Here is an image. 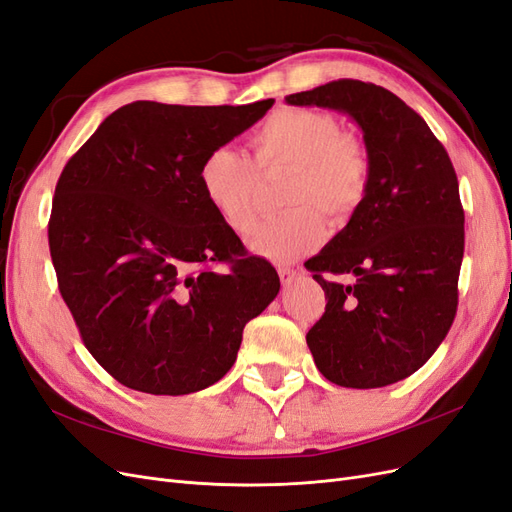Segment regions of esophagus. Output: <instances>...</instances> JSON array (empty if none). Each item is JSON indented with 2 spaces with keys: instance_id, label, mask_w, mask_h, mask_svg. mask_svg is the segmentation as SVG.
<instances>
[{
  "instance_id": "obj_1",
  "label": "esophagus",
  "mask_w": 512,
  "mask_h": 512,
  "mask_svg": "<svg viewBox=\"0 0 512 512\" xmlns=\"http://www.w3.org/2000/svg\"><path fill=\"white\" fill-rule=\"evenodd\" d=\"M277 273H280V280H282L284 286H290L299 277V271L290 269V267H280V269H277Z\"/></svg>"
}]
</instances>
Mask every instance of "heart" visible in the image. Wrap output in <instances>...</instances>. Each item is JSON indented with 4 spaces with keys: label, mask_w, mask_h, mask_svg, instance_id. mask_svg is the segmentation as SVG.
<instances>
[{
    "label": "heart",
    "mask_w": 512,
    "mask_h": 512,
    "mask_svg": "<svg viewBox=\"0 0 512 512\" xmlns=\"http://www.w3.org/2000/svg\"><path fill=\"white\" fill-rule=\"evenodd\" d=\"M250 149L252 160L232 147L209 151L198 168V188L230 230L247 235L256 222L258 175L290 170L284 205L292 209L262 222L250 237L262 258L297 260L324 239L322 213L339 224L363 205L369 153L327 111L280 108L252 134Z\"/></svg>",
    "instance_id": "obj_1"
}]
</instances>
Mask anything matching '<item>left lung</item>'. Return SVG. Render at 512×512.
<instances>
[{
	"mask_svg": "<svg viewBox=\"0 0 512 512\" xmlns=\"http://www.w3.org/2000/svg\"><path fill=\"white\" fill-rule=\"evenodd\" d=\"M286 102L350 115L371 162L363 205L305 262L327 297L305 337L314 363L346 389L404 380L438 350L457 314L466 218L453 162L425 119L374 83L339 79ZM322 272H352L357 282L329 283Z\"/></svg>",
	"mask_w": 512,
	"mask_h": 512,
	"instance_id": "obj_1",
	"label": "left lung"
}]
</instances>
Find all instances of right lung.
<instances>
[{
    "label": "right lung",
    "mask_w": 512,
    "mask_h": 512,
    "mask_svg": "<svg viewBox=\"0 0 512 512\" xmlns=\"http://www.w3.org/2000/svg\"><path fill=\"white\" fill-rule=\"evenodd\" d=\"M243 106L138 100L108 115L61 173L49 220L59 292L91 356L128 389L203 391L235 365L243 327L280 292L265 258L198 188L209 151L252 128ZM228 261V272L213 264Z\"/></svg>",
    "instance_id": "obj_1"
}]
</instances>
